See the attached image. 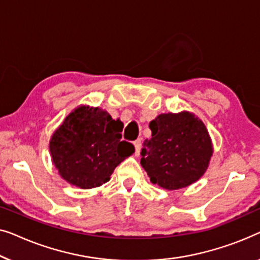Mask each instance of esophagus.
I'll return each mask as SVG.
<instances>
[{
  "label": "esophagus",
  "mask_w": 260,
  "mask_h": 260,
  "mask_svg": "<svg viewBox=\"0 0 260 260\" xmlns=\"http://www.w3.org/2000/svg\"><path fill=\"white\" fill-rule=\"evenodd\" d=\"M133 145L135 147V155H139V153H140V148H141V140H140V139L135 140L133 142Z\"/></svg>",
  "instance_id": "34e87169"
}]
</instances>
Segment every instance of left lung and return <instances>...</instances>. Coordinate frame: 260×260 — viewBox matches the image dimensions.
Wrapping results in <instances>:
<instances>
[{
  "mask_svg": "<svg viewBox=\"0 0 260 260\" xmlns=\"http://www.w3.org/2000/svg\"><path fill=\"white\" fill-rule=\"evenodd\" d=\"M152 138L141 149V166L159 187L173 191L203 177L213 154L205 123L196 114L164 113L149 122Z\"/></svg>",
  "mask_w": 260,
  "mask_h": 260,
  "instance_id": "8db88e82",
  "label": "left lung"
}]
</instances>
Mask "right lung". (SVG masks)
Returning a JSON list of instances; mask_svg holds the SVG:
<instances>
[{
  "label": "right lung",
  "instance_id": "add662e5",
  "mask_svg": "<svg viewBox=\"0 0 260 260\" xmlns=\"http://www.w3.org/2000/svg\"><path fill=\"white\" fill-rule=\"evenodd\" d=\"M123 123L99 107L81 105L66 116L49 141L52 161L62 179L76 187H99L134 153L121 140Z\"/></svg>",
  "mask_w": 260,
  "mask_h": 260
}]
</instances>
